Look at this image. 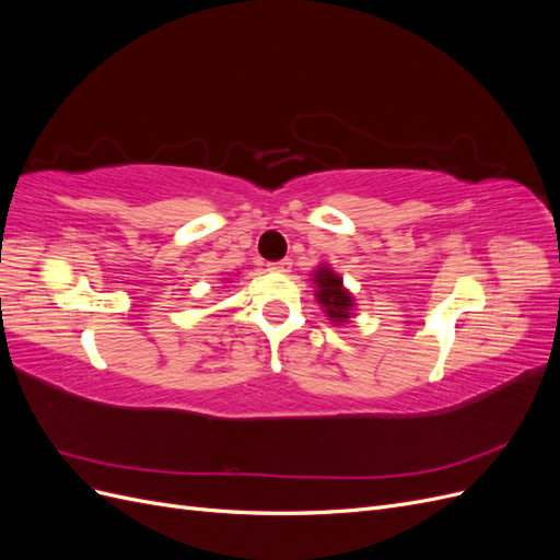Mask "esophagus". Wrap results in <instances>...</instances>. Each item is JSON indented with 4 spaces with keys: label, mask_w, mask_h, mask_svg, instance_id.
Here are the masks:
<instances>
[{
    "label": "esophagus",
    "mask_w": 560,
    "mask_h": 560,
    "mask_svg": "<svg viewBox=\"0 0 560 560\" xmlns=\"http://www.w3.org/2000/svg\"><path fill=\"white\" fill-rule=\"evenodd\" d=\"M268 270H273V273H290L292 261L282 259V261H276V264H268Z\"/></svg>",
    "instance_id": "obj_1"
}]
</instances>
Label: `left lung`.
Listing matches in <instances>:
<instances>
[{"mask_svg": "<svg viewBox=\"0 0 560 560\" xmlns=\"http://www.w3.org/2000/svg\"><path fill=\"white\" fill-rule=\"evenodd\" d=\"M311 282L315 284V299L319 303L322 313L329 317L331 325H346L358 311L352 292L343 284V278L336 273L329 264H319L313 273Z\"/></svg>", "mask_w": 560, "mask_h": 560, "instance_id": "1", "label": "left lung"}]
</instances>
